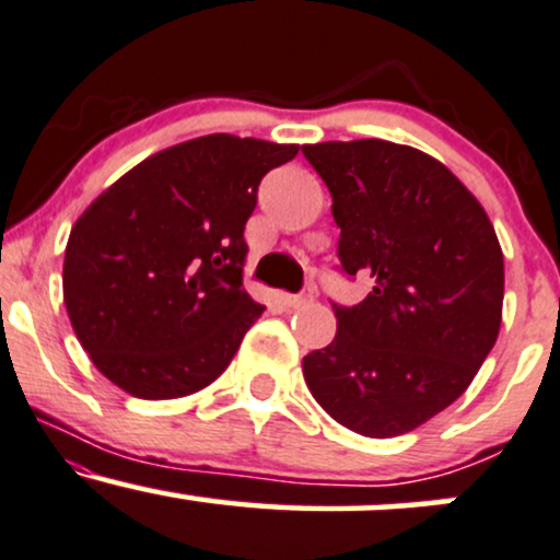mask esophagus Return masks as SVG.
Instances as JSON below:
<instances>
[{
  "mask_svg": "<svg viewBox=\"0 0 560 560\" xmlns=\"http://www.w3.org/2000/svg\"><path fill=\"white\" fill-rule=\"evenodd\" d=\"M313 298H315V289L307 287V289H302L300 294H284V305L287 307H305L307 302H313Z\"/></svg>",
  "mask_w": 560,
  "mask_h": 560,
  "instance_id": "obj_1",
  "label": "esophagus"
}]
</instances>
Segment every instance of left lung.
<instances>
[{"label":"left lung","instance_id":"8db88e82","mask_svg":"<svg viewBox=\"0 0 560 560\" xmlns=\"http://www.w3.org/2000/svg\"><path fill=\"white\" fill-rule=\"evenodd\" d=\"M331 192L360 305H334L336 336L302 360L315 401L368 438L420 428L467 390L503 310V253L485 208L441 161L388 140L302 145Z\"/></svg>","mask_w":560,"mask_h":560}]
</instances>
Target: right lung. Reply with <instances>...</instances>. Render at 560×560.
Instances as JSON below:
<instances>
[{"label":"right lung","instance_id":"add662e5","mask_svg":"<svg viewBox=\"0 0 560 560\" xmlns=\"http://www.w3.org/2000/svg\"><path fill=\"white\" fill-rule=\"evenodd\" d=\"M300 145L215 132L140 161L85 208L65 250V307L114 386L179 399L224 373L266 307L242 289L245 224Z\"/></svg>","mask_w":560,"mask_h":560}]
</instances>
